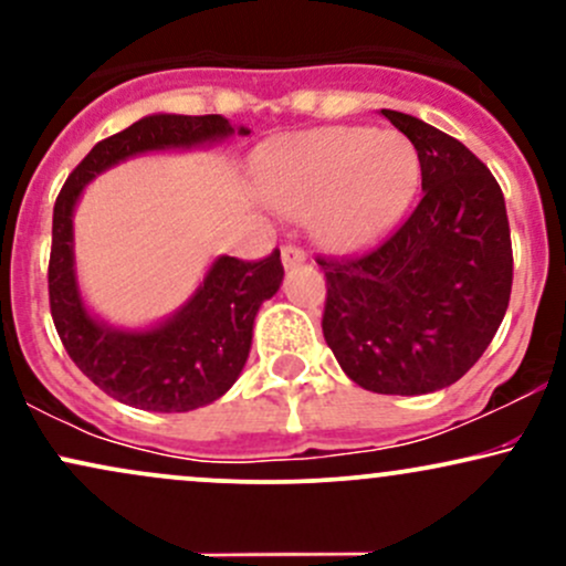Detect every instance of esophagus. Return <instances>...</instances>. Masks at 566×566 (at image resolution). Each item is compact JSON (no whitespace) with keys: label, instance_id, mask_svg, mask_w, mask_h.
<instances>
[{"label":"esophagus","instance_id":"obj_1","mask_svg":"<svg viewBox=\"0 0 566 566\" xmlns=\"http://www.w3.org/2000/svg\"><path fill=\"white\" fill-rule=\"evenodd\" d=\"M305 261V252L297 244H284L282 247V263L287 265H301Z\"/></svg>","mask_w":566,"mask_h":566}]
</instances>
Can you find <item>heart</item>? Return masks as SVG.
<instances>
[{
	"label": "heart",
	"instance_id": "b5f03b06",
	"mask_svg": "<svg viewBox=\"0 0 566 566\" xmlns=\"http://www.w3.org/2000/svg\"><path fill=\"white\" fill-rule=\"evenodd\" d=\"M269 205L287 216L314 212V231L333 250L380 242L420 186L412 140L394 129L324 127L292 135L258 157Z\"/></svg>",
	"mask_w": 566,
	"mask_h": 566
}]
</instances>
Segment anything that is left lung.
Returning <instances> with one entry per match:
<instances>
[{
	"label": "left lung",
	"instance_id": "1",
	"mask_svg": "<svg viewBox=\"0 0 566 566\" xmlns=\"http://www.w3.org/2000/svg\"><path fill=\"white\" fill-rule=\"evenodd\" d=\"M382 116L418 148L423 197L373 250L316 258L322 333L356 386L418 396L463 378L495 337L511 301V229L476 154L415 116Z\"/></svg>",
	"mask_w": 566,
	"mask_h": 566
}]
</instances>
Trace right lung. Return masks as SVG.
<instances>
[{"instance_id": "1", "label": "right lung", "mask_w": 566, "mask_h": 566, "mask_svg": "<svg viewBox=\"0 0 566 566\" xmlns=\"http://www.w3.org/2000/svg\"><path fill=\"white\" fill-rule=\"evenodd\" d=\"M231 133V122L218 114L146 116L95 143L57 193L48 269L50 314L71 361L122 405L148 412H188L220 399L242 373L255 314L282 284L284 265L279 250L261 261L218 258L197 295L170 322L143 333H122L95 322L76 290L71 247L76 199L87 180L116 161L157 148L220 140ZM239 133L247 135L250 129L239 127Z\"/></svg>"}]
</instances>
